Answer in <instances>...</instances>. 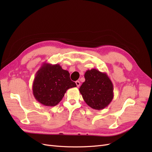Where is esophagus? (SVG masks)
Wrapping results in <instances>:
<instances>
[{
    "label": "esophagus",
    "instance_id": "34e87169",
    "mask_svg": "<svg viewBox=\"0 0 152 152\" xmlns=\"http://www.w3.org/2000/svg\"><path fill=\"white\" fill-rule=\"evenodd\" d=\"M75 84H76V85H77V87H80V82L79 80H77V81L75 82Z\"/></svg>",
    "mask_w": 152,
    "mask_h": 152
}]
</instances>
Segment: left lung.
I'll use <instances>...</instances> for the list:
<instances>
[{"mask_svg":"<svg viewBox=\"0 0 152 152\" xmlns=\"http://www.w3.org/2000/svg\"><path fill=\"white\" fill-rule=\"evenodd\" d=\"M84 77L79 91L86 104L98 110L108 107L113 98V86L107 73L93 68L87 70Z\"/></svg>","mask_w":152,"mask_h":152,"instance_id":"obj_1","label":"left lung"}]
</instances>
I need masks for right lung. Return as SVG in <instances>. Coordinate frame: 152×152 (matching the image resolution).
I'll return each instance as SVG.
<instances>
[{
  "label": "right lung",
  "mask_w": 152,
  "mask_h": 152,
  "mask_svg": "<svg viewBox=\"0 0 152 152\" xmlns=\"http://www.w3.org/2000/svg\"><path fill=\"white\" fill-rule=\"evenodd\" d=\"M77 87L70 73L59 64L44 63L37 72L32 85L33 94L38 102L48 107L57 105L66 91Z\"/></svg>",
  "instance_id": "1"
}]
</instances>
